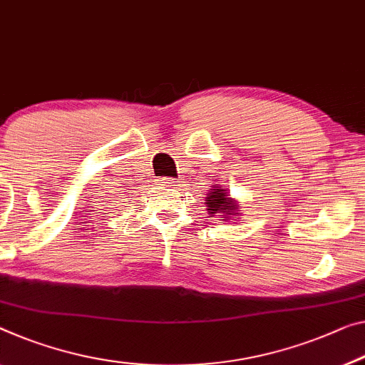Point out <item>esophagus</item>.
<instances>
[{
	"mask_svg": "<svg viewBox=\"0 0 365 365\" xmlns=\"http://www.w3.org/2000/svg\"><path fill=\"white\" fill-rule=\"evenodd\" d=\"M158 186L165 187V189H175L176 186H179V184L171 178H160L158 179Z\"/></svg>",
	"mask_w": 365,
	"mask_h": 365,
	"instance_id": "34e87169",
	"label": "esophagus"
}]
</instances>
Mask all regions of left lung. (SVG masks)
Segmentation results:
<instances>
[{
  "instance_id": "1",
  "label": "left lung",
  "mask_w": 365,
  "mask_h": 365,
  "mask_svg": "<svg viewBox=\"0 0 365 365\" xmlns=\"http://www.w3.org/2000/svg\"><path fill=\"white\" fill-rule=\"evenodd\" d=\"M210 194L205 197V207L210 217H217L220 222H230L237 220L241 215L240 202L230 197L228 189H223L222 186H212Z\"/></svg>"
}]
</instances>
